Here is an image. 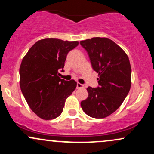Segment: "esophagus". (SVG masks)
I'll list each match as a JSON object with an SVG mask.
<instances>
[{
    "instance_id": "esophagus-1",
    "label": "esophagus",
    "mask_w": 154,
    "mask_h": 154,
    "mask_svg": "<svg viewBox=\"0 0 154 154\" xmlns=\"http://www.w3.org/2000/svg\"><path fill=\"white\" fill-rule=\"evenodd\" d=\"M84 88V85H83L82 84H81V83H79V82L77 83V89H79V88Z\"/></svg>"
}]
</instances>
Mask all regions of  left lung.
<instances>
[{
  "mask_svg": "<svg viewBox=\"0 0 154 154\" xmlns=\"http://www.w3.org/2000/svg\"><path fill=\"white\" fill-rule=\"evenodd\" d=\"M88 51L93 69L98 73L99 87H88V97L81 102L88 116L102 119L113 114L131 87V66L126 53L113 40L93 38L80 41Z\"/></svg>",
  "mask_w": 154,
  "mask_h": 154,
  "instance_id": "obj_1",
  "label": "left lung"
}]
</instances>
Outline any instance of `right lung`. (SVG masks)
I'll use <instances>...</instances> for the list:
<instances>
[{
    "mask_svg": "<svg viewBox=\"0 0 154 154\" xmlns=\"http://www.w3.org/2000/svg\"><path fill=\"white\" fill-rule=\"evenodd\" d=\"M78 44V41L42 39L23 58L19 69L21 91L31 110L41 119L58 117L77 87L73 79L60 78L59 72H63L67 54Z\"/></svg>",
    "mask_w": 154,
    "mask_h": 154,
    "instance_id": "obj_1",
    "label": "right lung"
}]
</instances>
